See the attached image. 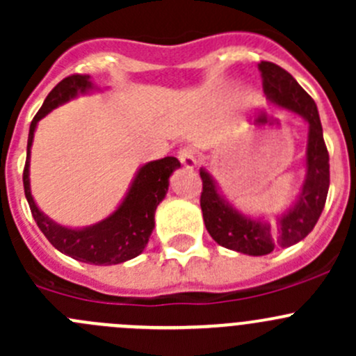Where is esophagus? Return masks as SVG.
Listing matches in <instances>:
<instances>
[{
	"mask_svg": "<svg viewBox=\"0 0 356 356\" xmlns=\"http://www.w3.org/2000/svg\"><path fill=\"white\" fill-rule=\"evenodd\" d=\"M179 160H181V163L184 165L186 168H189V170H193V168L198 165V160H196L193 149H188V148H184V149H181V152H179Z\"/></svg>",
	"mask_w": 356,
	"mask_h": 356,
	"instance_id": "esophagus-1",
	"label": "esophagus"
}]
</instances>
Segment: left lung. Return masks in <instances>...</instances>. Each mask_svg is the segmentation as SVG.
Returning <instances> with one entry per match:
<instances>
[{
	"instance_id": "left-lung-1",
	"label": "left lung",
	"mask_w": 356,
	"mask_h": 356,
	"mask_svg": "<svg viewBox=\"0 0 356 356\" xmlns=\"http://www.w3.org/2000/svg\"><path fill=\"white\" fill-rule=\"evenodd\" d=\"M258 68L268 102L300 115L308 125L305 179L296 200L282 213L275 215L274 220L265 215L245 213L225 198L213 175L204 167L200 168L203 181L200 203L208 234L220 246L250 257L268 254L307 238L324 210L329 191V153L317 105L284 68L270 62H261Z\"/></svg>"
}]
</instances>
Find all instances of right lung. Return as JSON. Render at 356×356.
<instances>
[{
	"label": "right lung",
	"instance_id": "add662e5",
	"mask_svg": "<svg viewBox=\"0 0 356 356\" xmlns=\"http://www.w3.org/2000/svg\"><path fill=\"white\" fill-rule=\"evenodd\" d=\"M98 91L102 89L92 82L91 75H70L49 92L29 127L24 189L35 224L56 250L84 264L118 265L141 254L148 245L155 229L156 207L167 195L170 175L181 167L177 158L165 156L141 165L118 207L103 220L84 227H68L49 218L38 207L31 191V149L39 120L77 96Z\"/></svg>",
	"mask_w": 356,
	"mask_h": 356
}]
</instances>
